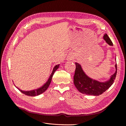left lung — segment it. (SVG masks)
I'll use <instances>...</instances> for the list:
<instances>
[{"mask_svg": "<svg viewBox=\"0 0 126 126\" xmlns=\"http://www.w3.org/2000/svg\"><path fill=\"white\" fill-rule=\"evenodd\" d=\"M104 39L110 46L113 44L108 36L106 33ZM76 70L74 76V82L79 92L83 94L99 96L107 90L113 84L117 75V63L115 65L116 71L110 77V79L106 82H100L89 77L83 71L81 65L76 63Z\"/></svg>", "mask_w": 126, "mask_h": 126, "instance_id": "1", "label": "left lung"}]
</instances>
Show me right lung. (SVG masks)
Listing matches in <instances>:
<instances>
[{
	"label": "right lung",
	"mask_w": 126,
	"mask_h": 126,
	"mask_svg": "<svg viewBox=\"0 0 126 126\" xmlns=\"http://www.w3.org/2000/svg\"><path fill=\"white\" fill-rule=\"evenodd\" d=\"M59 64H57V65H56L55 66V67L54 68V69H53V70L52 71V73L50 75V77H49L47 81L46 82L45 84L41 87L39 88H38V89H35V90H30V91H23V90H20V89H19L18 88H17V87H16L18 89H19V90L21 91L22 93H23L24 94H25L26 95H27V96H38V95H39V94H41L42 93H44L45 91L47 89L49 86L50 85V83L51 82L53 75H54L55 72L56 71V70L58 69V68H59Z\"/></svg>",
	"instance_id": "obj_1"
}]
</instances>
